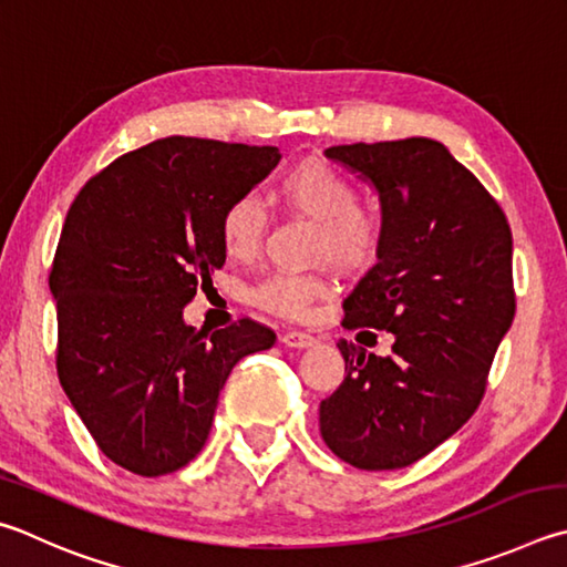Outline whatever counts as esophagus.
Segmentation results:
<instances>
[{
	"label": "esophagus",
	"mask_w": 567,
	"mask_h": 567,
	"mask_svg": "<svg viewBox=\"0 0 567 567\" xmlns=\"http://www.w3.org/2000/svg\"><path fill=\"white\" fill-rule=\"evenodd\" d=\"M280 342L285 347H292V349H307V347L317 344V339L312 334H307V332H285L280 337Z\"/></svg>",
	"instance_id": "1"
}]
</instances>
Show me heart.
Masks as SVG:
<instances>
[{
	"mask_svg": "<svg viewBox=\"0 0 567 567\" xmlns=\"http://www.w3.org/2000/svg\"><path fill=\"white\" fill-rule=\"evenodd\" d=\"M272 198L287 213L312 223V257L329 260L339 270H362L377 260L384 240L382 213L357 200V188L344 173L322 158L292 163L272 188ZM265 233V213L252 195H240L220 218L223 250L233 260H248ZM322 275L275 272L255 287L252 302L287 319L305 317L310 307L329 295Z\"/></svg>",
	"mask_w": 567,
	"mask_h": 567,
	"instance_id": "1",
	"label": "heart"
}]
</instances>
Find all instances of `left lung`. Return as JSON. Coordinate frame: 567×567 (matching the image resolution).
I'll return each instance as SVG.
<instances>
[{"instance_id": "1", "label": "left lung", "mask_w": 567, "mask_h": 567, "mask_svg": "<svg viewBox=\"0 0 567 567\" xmlns=\"http://www.w3.org/2000/svg\"><path fill=\"white\" fill-rule=\"evenodd\" d=\"M379 195L382 250L344 300V327L386 329L389 357L339 339L344 382L319 404L334 456L362 471L411 466L478 409L516 315L501 205L444 143L404 138L324 151Z\"/></svg>"}]
</instances>
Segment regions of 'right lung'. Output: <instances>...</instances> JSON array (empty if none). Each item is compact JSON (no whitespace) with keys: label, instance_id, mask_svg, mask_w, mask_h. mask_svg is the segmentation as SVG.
Masks as SVG:
<instances>
[{"label":"right lung","instance_id":"right-lung-1","mask_svg":"<svg viewBox=\"0 0 567 567\" xmlns=\"http://www.w3.org/2000/svg\"><path fill=\"white\" fill-rule=\"evenodd\" d=\"M277 163L275 146L171 136L113 161L71 203L49 275L56 372L121 468L156 478L193 461L233 367L275 344L255 319L208 334L183 307L225 265L223 210Z\"/></svg>","mask_w":567,"mask_h":567}]
</instances>
